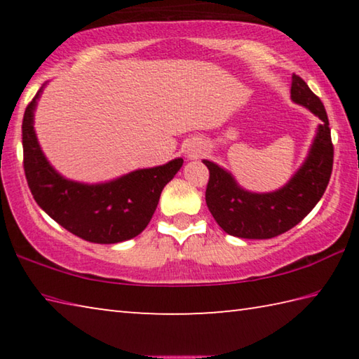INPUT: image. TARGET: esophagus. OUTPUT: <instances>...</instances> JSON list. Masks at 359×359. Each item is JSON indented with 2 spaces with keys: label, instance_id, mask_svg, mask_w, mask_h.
Segmentation results:
<instances>
[{
  "label": "esophagus",
  "instance_id": "obj_1",
  "mask_svg": "<svg viewBox=\"0 0 359 359\" xmlns=\"http://www.w3.org/2000/svg\"><path fill=\"white\" fill-rule=\"evenodd\" d=\"M199 151H201V150H199V149H194V147H190V149H187V155H188V156H190V158H194V156H196V155L199 154Z\"/></svg>",
  "mask_w": 359,
  "mask_h": 359
}]
</instances>
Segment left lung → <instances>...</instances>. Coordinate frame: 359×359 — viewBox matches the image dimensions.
Masks as SVG:
<instances>
[{
  "label": "left lung",
  "instance_id": "obj_1",
  "mask_svg": "<svg viewBox=\"0 0 359 359\" xmlns=\"http://www.w3.org/2000/svg\"><path fill=\"white\" fill-rule=\"evenodd\" d=\"M291 100L306 106L321 120L302 166L280 190L252 193L238 185L233 175L209 160L205 203L220 228L244 239H271L296 226L323 196L332 172L334 147L323 102L299 76L291 77Z\"/></svg>",
  "mask_w": 359,
  "mask_h": 359
}]
</instances>
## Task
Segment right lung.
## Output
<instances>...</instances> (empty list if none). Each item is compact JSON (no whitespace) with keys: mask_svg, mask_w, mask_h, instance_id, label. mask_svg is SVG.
Returning <instances> with one entry per match:
<instances>
[{"mask_svg":"<svg viewBox=\"0 0 359 359\" xmlns=\"http://www.w3.org/2000/svg\"><path fill=\"white\" fill-rule=\"evenodd\" d=\"M42 87L25 109L22 123L23 169L34 201L69 233L95 244H117L141 234L160 194L184 165L182 158L163 166L137 169L106 184H79L48 165L36 139L33 117Z\"/></svg>","mask_w":359,"mask_h":359,"instance_id":"right-lung-1","label":"right lung"}]
</instances>
